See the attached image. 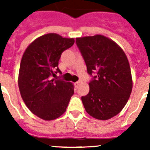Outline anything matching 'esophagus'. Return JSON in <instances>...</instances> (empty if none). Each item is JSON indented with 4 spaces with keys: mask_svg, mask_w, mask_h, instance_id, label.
Returning <instances> with one entry per match:
<instances>
[{
    "mask_svg": "<svg viewBox=\"0 0 150 150\" xmlns=\"http://www.w3.org/2000/svg\"><path fill=\"white\" fill-rule=\"evenodd\" d=\"M79 84H80V82L78 81V82H76V83H74V86H75V87H76V88H78V86H79Z\"/></svg>",
    "mask_w": 150,
    "mask_h": 150,
    "instance_id": "esophagus-1",
    "label": "esophagus"
}]
</instances>
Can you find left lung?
<instances>
[{
    "label": "left lung",
    "instance_id": "obj_1",
    "mask_svg": "<svg viewBox=\"0 0 150 150\" xmlns=\"http://www.w3.org/2000/svg\"><path fill=\"white\" fill-rule=\"evenodd\" d=\"M89 75L96 74L89 84V92L82 96L86 111L97 120L116 116L125 106L132 90L129 62L114 41L97 34L76 39Z\"/></svg>",
    "mask_w": 150,
    "mask_h": 150
}]
</instances>
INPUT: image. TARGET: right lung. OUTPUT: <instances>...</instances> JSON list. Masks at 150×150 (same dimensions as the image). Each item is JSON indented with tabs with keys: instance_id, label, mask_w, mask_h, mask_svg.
Here are the masks:
<instances>
[{
	"instance_id": "add662e5",
	"label": "right lung",
	"mask_w": 150,
	"mask_h": 150,
	"mask_svg": "<svg viewBox=\"0 0 150 150\" xmlns=\"http://www.w3.org/2000/svg\"><path fill=\"white\" fill-rule=\"evenodd\" d=\"M74 38L47 34L34 40L23 54L18 72L21 96L29 110L44 120H53L66 111L74 93V85L52 79L62 53L74 45Z\"/></svg>"
}]
</instances>
